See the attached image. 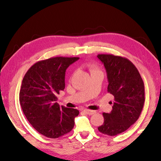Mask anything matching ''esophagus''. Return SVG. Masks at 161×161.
Returning a JSON list of instances; mask_svg holds the SVG:
<instances>
[{
  "mask_svg": "<svg viewBox=\"0 0 161 161\" xmlns=\"http://www.w3.org/2000/svg\"><path fill=\"white\" fill-rule=\"evenodd\" d=\"M84 112L85 113V114H86L88 115H93L95 114V111L89 110V109H84Z\"/></svg>",
  "mask_w": 161,
  "mask_h": 161,
  "instance_id": "1",
  "label": "esophagus"
}]
</instances>
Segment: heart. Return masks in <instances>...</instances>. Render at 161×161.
Wrapping results in <instances>:
<instances>
[{"label":"heart","mask_w":161,"mask_h":161,"mask_svg":"<svg viewBox=\"0 0 161 161\" xmlns=\"http://www.w3.org/2000/svg\"><path fill=\"white\" fill-rule=\"evenodd\" d=\"M89 68H90L91 73H93V72L99 71L97 66H96V65H95V64H91L90 66H89Z\"/></svg>","instance_id":"b5f03b06"}]
</instances>
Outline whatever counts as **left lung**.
Returning <instances> with one entry per match:
<instances>
[{
  "label": "left lung",
  "mask_w": 161,
  "mask_h": 161,
  "mask_svg": "<svg viewBox=\"0 0 161 161\" xmlns=\"http://www.w3.org/2000/svg\"><path fill=\"white\" fill-rule=\"evenodd\" d=\"M107 71L108 93L114 96L110 114L103 113L104 122L97 128L108 136L125 131L138 119L145 102V86L136 67L125 57L113 54L97 56Z\"/></svg>",
  "instance_id": "obj_1"
}]
</instances>
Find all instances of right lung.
Instances as JSON below:
<instances>
[{"instance_id": "obj_1", "label": "right lung", "mask_w": 161, "mask_h": 161, "mask_svg": "<svg viewBox=\"0 0 161 161\" xmlns=\"http://www.w3.org/2000/svg\"><path fill=\"white\" fill-rule=\"evenodd\" d=\"M79 57H57L38 61L24 76L19 102L24 115L37 131L57 138L69 133L79 111L57 102V94L65 88L68 67Z\"/></svg>"}]
</instances>
